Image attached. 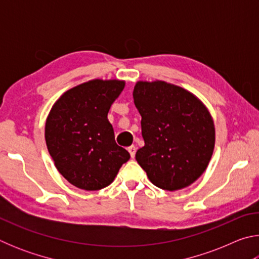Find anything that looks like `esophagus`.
<instances>
[{
	"instance_id": "1",
	"label": "esophagus",
	"mask_w": 259,
	"mask_h": 259,
	"mask_svg": "<svg viewBox=\"0 0 259 259\" xmlns=\"http://www.w3.org/2000/svg\"><path fill=\"white\" fill-rule=\"evenodd\" d=\"M128 151H129V153H130V156L134 159L135 154H136V147H135V146H130V147H128Z\"/></svg>"
}]
</instances>
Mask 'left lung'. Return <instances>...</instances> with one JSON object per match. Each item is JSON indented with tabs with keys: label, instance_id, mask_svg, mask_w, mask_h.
Here are the masks:
<instances>
[{
	"label": "left lung",
	"instance_id": "8db88e82",
	"mask_svg": "<svg viewBox=\"0 0 259 259\" xmlns=\"http://www.w3.org/2000/svg\"><path fill=\"white\" fill-rule=\"evenodd\" d=\"M145 146L136 160L155 186L177 191L204 172L214 147L212 117L190 91L164 81L136 83Z\"/></svg>",
	"mask_w": 259,
	"mask_h": 259
}]
</instances>
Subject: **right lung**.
Wrapping results in <instances>:
<instances>
[{
  "instance_id": "1",
  "label": "right lung",
  "mask_w": 259,
  "mask_h": 259,
  "mask_svg": "<svg viewBox=\"0 0 259 259\" xmlns=\"http://www.w3.org/2000/svg\"><path fill=\"white\" fill-rule=\"evenodd\" d=\"M124 81L91 80L66 91L57 100L46 122V143L58 171L81 190L108 186L129 152L115 143L107 119Z\"/></svg>"
}]
</instances>
